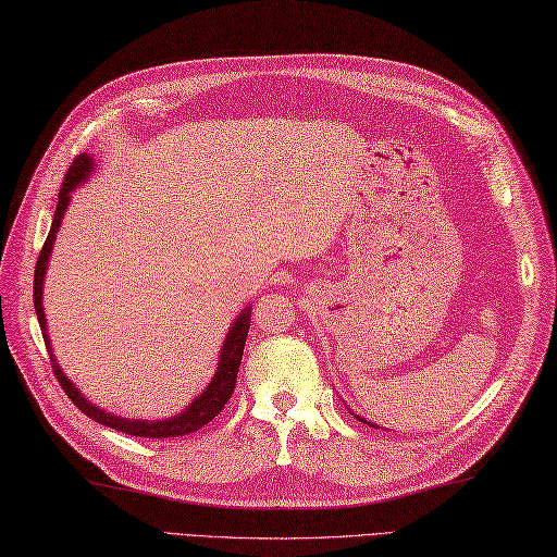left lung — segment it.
Returning a JSON list of instances; mask_svg holds the SVG:
<instances>
[{
	"mask_svg": "<svg viewBox=\"0 0 557 557\" xmlns=\"http://www.w3.org/2000/svg\"><path fill=\"white\" fill-rule=\"evenodd\" d=\"M349 412H351V410H349ZM351 414H354V412H351ZM356 417H358V414H356ZM358 419H360V422H363V424H370V426H374L372 422H368V419H363V417H358Z\"/></svg>",
	"mask_w": 557,
	"mask_h": 557,
	"instance_id": "1",
	"label": "left lung"
}]
</instances>
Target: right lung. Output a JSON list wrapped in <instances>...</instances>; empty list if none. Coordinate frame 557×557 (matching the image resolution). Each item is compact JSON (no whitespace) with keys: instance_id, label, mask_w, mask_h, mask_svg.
Returning <instances> with one entry per match:
<instances>
[{"instance_id":"right-lung-1","label":"right lung","mask_w":557,"mask_h":557,"mask_svg":"<svg viewBox=\"0 0 557 557\" xmlns=\"http://www.w3.org/2000/svg\"><path fill=\"white\" fill-rule=\"evenodd\" d=\"M94 169H96V161L91 154H79L72 161V166L67 169V175H65V183H63V187H60V194H58V206H55V215L51 222V232L47 236V242H44V248L39 252V260L35 267V290H33L35 293V311H37L44 342H47V349L51 354L53 372H55L60 386H63V391L67 394V398L77 405V408L86 417H91L94 422H98L102 426H110V429L131 433V435H140V438H177V435L194 433L201 426H206L208 422H213V419L220 414V410L224 408V403L232 398L238 366H242V358H244L248 327H250V307L238 311L232 327L227 330V335H224L222 349L218 356V370L213 374V380L208 382V386L201 391L199 396L191 398V403L183 412L171 414L166 419H131V417H119L114 412H108L104 408H100V405L88 400L82 391L67 380V374L63 372V368H60V363L55 360V354L51 349V339L47 333L49 330L47 315H44V305H41L44 302V281H47V269H49V260L53 252L55 234H58L60 222H63L65 210L72 201V191L82 187L86 180L91 177Z\"/></svg>"}]
</instances>
